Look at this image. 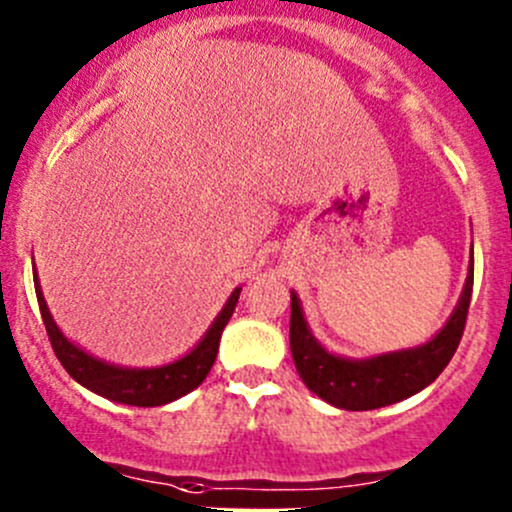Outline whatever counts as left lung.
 <instances>
[{
    "label": "left lung",
    "mask_w": 512,
    "mask_h": 512,
    "mask_svg": "<svg viewBox=\"0 0 512 512\" xmlns=\"http://www.w3.org/2000/svg\"><path fill=\"white\" fill-rule=\"evenodd\" d=\"M471 292L473 267L456 312L431 342L409 349V352L381 354L364 361L342 359V356L324 352L307 329L297 294L292 292L289 347H292L294 366H297L307 389L314 391L319 399L337 406V409L371 411L396 404L401 399H409L423 386L436 381V376L446 369L451 356L456 354L463 329H466Z\"/></svg>",
    "instance_id": "8db88e82"
}]
</instances>
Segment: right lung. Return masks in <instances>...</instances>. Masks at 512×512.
Wrapping results in <instances>:
<instances>
[{"label":"right lung","instance_id":"obj_1","mask_svg":"<svg viewBox=\"0 0 512 512\" xmlns=\"http://www.w3.org/2000/svg\"><path fill=\"white\" fill-rule=\"evenodd\" d=\"M34 289L36 299H39L41 319H44L46 334H49L51 349H54L61 366H64L81 386L91 389L94 394L128 406H163L168 404V401L180 399V396H185L188 391L198 389L205 381V376L210 374V369H213L215 356H218L220 347V334H223L225 324L230 322L232 312H235L237 297H240V287H237L235 292L230 294V299H227L223 312H220L218 319L213 322V327H210L208 334L203 337V342H200L193 352L185 354L183 359L173 361V364L168 366H158V369H121V366H111L106 364V361H98L94 356L81 352L79 347H74V344L59 332L54 319H51L36 275Z\"/></svg>","mask_w":512,"mask_h":512}]
</instances>
